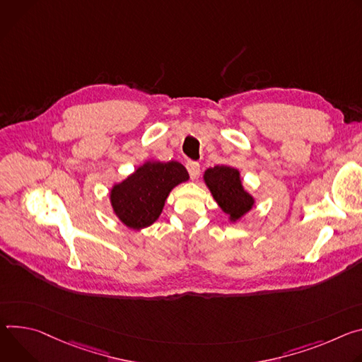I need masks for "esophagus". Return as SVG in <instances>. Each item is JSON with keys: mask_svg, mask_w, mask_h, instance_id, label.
Masks as SVG:
<instances>
[{"mask_svg": "<svg viewBox=\"0 0 362 362\" xmlns=\"http://www.w3.org/2000/svg\"><path fill=\"white\" fill-rule=\"evenodd\" d=\"M185 167H187V171L191 178H195L199 174V164L197 163V160H188Z\"/></svg>", "mask_w": 362, "mask_h": 362, "instance_id": "34e87169", "label": "esophagus"}]
</instances>
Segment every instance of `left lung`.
I'll return each instance as SVG.
<instances>
[{
	"instance_id": "8db88e82",
	"label": "left lung",
	"mask_w": 362,
	"mask_h": 362,
	"mask_svg": "<svg viewBox=\"0 0 362 362\" xmlns=\"http://www.w3.org/2000/svg\"><path fill=\"white\" fill-rule=\"evenodd\" d=\"M204 180L216 202L231 220H238L252 209L253 198L243 189L237 170L217 165L206 171Z\"/></svg>"
}]
</instances>
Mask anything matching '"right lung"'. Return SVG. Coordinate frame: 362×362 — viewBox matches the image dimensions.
Wrapping results in <instances>:
<instances>
[{"label": "right lung", "instance_id": "1", "mask_svg": "<svg viewBox=\"0 0 362 362\" xmlns=\"http://www.w3.org/2000/svg\"><path fill=\"white\" fill-rule=\"evenodd\" d=\"M187 180V170L177 160L146 163L112 188L113 210L120 221L134 230L148 227L163 211L170 191Z\"/></svg>", "mask_w": 362, "mask_h": 362}]
</instances>
